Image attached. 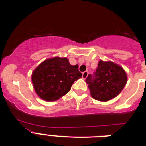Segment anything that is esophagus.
<instances>
[{"mask_svg": "<svg viewBox=\"0 0 146 146\" xmlns=\"http://www.w3.org/2000/svg\"><path fill=\"white\" fill-rule=\"evenodd\" d=\"M88 72L86 70V71H84L83 73V74H82V78H83V79H86V78L88 77Z\"/></svg>", "mask_w": 146, "mask_h": 146, "instance_id": "obj_1", "label": "esophagus"}]
</instances>
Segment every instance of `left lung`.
I'll return each instance as SVG.
<instances>
[{
	"label": "left lung",
	"instance_id": "obj_1",
	"mask_svg": "<svg viewBox=\"0 0 146 146\" xmlns=\"http://www.w3.org/2000/svg\"><path fill=\"white\" fill-rule=\"evenodd\" d=\"M86 82L93 98L108 101L122 91L127 83V75L118 65L111 61L100 60L96 70L93 75H88Z\"/></svg>",
	"mask_w": 146,
	"mask_h": 146
}]
</instances>
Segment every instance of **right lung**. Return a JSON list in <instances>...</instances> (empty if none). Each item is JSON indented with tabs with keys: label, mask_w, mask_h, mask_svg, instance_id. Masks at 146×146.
Instances as JSON below:
<instances>
[{
	"label": "right lung",
	"mask_w": 146,
	"mask_h": 146,
	"mask_svg": "<svg viewBox=\"0 0 146 146\" xmlns=\"http://www.w3.org/2000/svg\"><path fill=\"white\" fill-rule=\"evenodd\" d=\"M78 66H72L67 58L55 57L40 63L32 73L35 92L46 101H54L68 93L75 80L80 78Z\"/></svg>",
	"instance_id": "1"
}]
</instances>
